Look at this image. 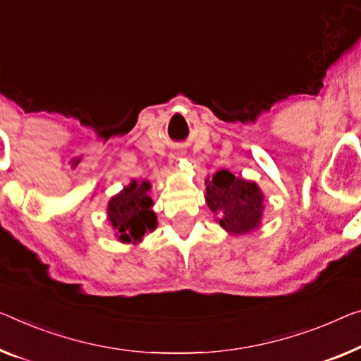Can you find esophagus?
Wrapping results in <instances>:
<instances>
[{"label": "esophagus", "instance_id": "1", "mask_svg": "<svg viewBox=\"0 0 361 361\" xmlns=\"http://www.w3.org/2000/svg\"><path fill=\"white\" fill-rule=\"evenodd\" d=\"M185 150H175L173 154H170V169L173 170V171H176L178 170V166H180V160L185 157Z\"/></svg>", "mask_w": 361, "mask_h": 361}]
</instances>
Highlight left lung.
Segmentation results:
<instances>
[{
  "mask_svg": "<svg viewBox=\"0 0 361 361\" xmlns=\"http://www.w3.org/2000/svg\"><path fill=\"white\" fill-rule=\"evenodd\" d=\"M206 202L217 215V222L232 235H245L259 227L264 211V195L255 181L236 178L220 170L206 180Z\"/></svg>",
  "mask_w": 361,
  "mask_h": 361,
  "instance_id": "8db88e82",
  "label": "left lung"
}]
</instances>
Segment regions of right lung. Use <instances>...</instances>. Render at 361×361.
<instances>
[{"label": "right lung", "mask_w": 361, "mask_h": 361, "mask_svg": "<svg viewBox=\"0 0 361 361\" xmlns=\"http://www.w3.org/2000/svg\"><path fill=\"white\" fill-rule=\"evenodd\" d=\"M149 191V181L133 180L125 190L110 199L106 214L121 243L136 245L144 235L157 227V215L152 211L154 202Z\"/></svg>", "instance_id": "obj_1"}]
</instances>
